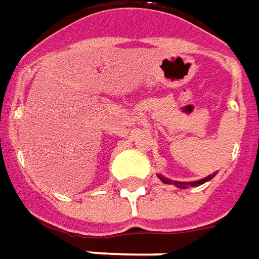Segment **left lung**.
<instances>
[{
    "label": "left lung",
    "mask_w": 259,
    "mask_h": 259,
    "mask_svg": "<svg viewBox=\"0 0 259 259\" xmlns=\"http://www.w3.org/2000/svg\"><path fill=\"white\" fill-rule=\"evenodd\" d=\"M215 176V173L210 174V176H207V177H204L201 180H197V181H189V183H186V181H174L170 180V179H167L164 176H161V174H157V177H159L160 180L163 181V183H166V184H174L176 187H179V189H187V187H197V186H200V184H204L205 181H210L212 177Z\"/></svg>",
    "instance_id": "left-lung-1"
}]
</instances>
